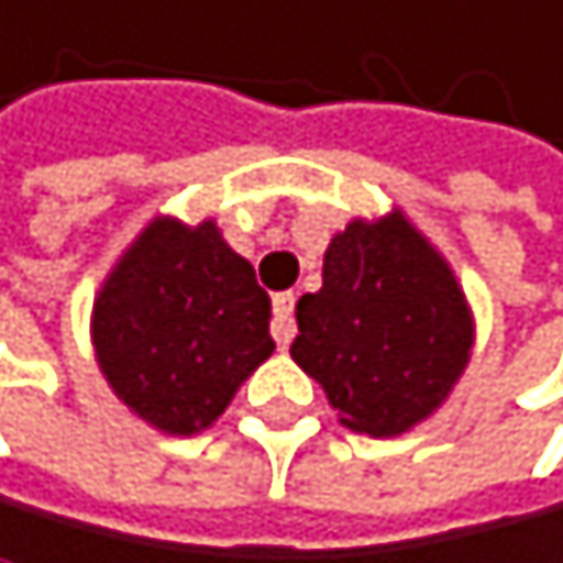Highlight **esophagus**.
I'll return each mask as SVG.
<instances>
[{"instance_id": "1", "label": "esophagus", "mask_w": 563, "mask_h": 563, "mask_svg": "<svg viewBox=\"0 0 563 563\" xmlns=\"http://www.w3.org/2000/svg\"><path fill=\"white\" fill-rule=\"evenodd\" d=\"M273 338L279 349H287V344L294 341V294L284 290L273 298Z\"/></svg>"}]
</instances>
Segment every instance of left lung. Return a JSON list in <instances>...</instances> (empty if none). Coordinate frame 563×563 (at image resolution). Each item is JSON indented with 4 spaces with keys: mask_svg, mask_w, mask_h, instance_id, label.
<instances>
[{
    "mask_svg": "<svg viewBox=\"0 0 563 563\" xmlns=\"http://www.w3.org/2000/svg\"><path fill=\"white\" fill-rule=\"evenodd\" d=\"M290 355L344 428L391 438L445 402L474 323L453 269L402 214L355 219L330 240L323 287L298 301Z\"/></svg>",
    "mask_w": 563,
    "mask_h": 563,
    "instance_id": "1",
    "label": "left lung"
}]
</instances>
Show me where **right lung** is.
<instances>
[{
	"instance_id": "1",
	"label": "right lung",
	"mask_w": 563,
	"mask_h": 563,
	"mask_svg": "<svg viewBox=\"0 0 563 563\" xmlns=\"http://www.w3.org/2000/svg\"><path fill=\"white\" fill-rule=\"evenodd\" d=\"M273 301L211 219H154L92 305V344L107 384L135 417L197 434L265 358Z\"/></svg>"
}]
</instances>
